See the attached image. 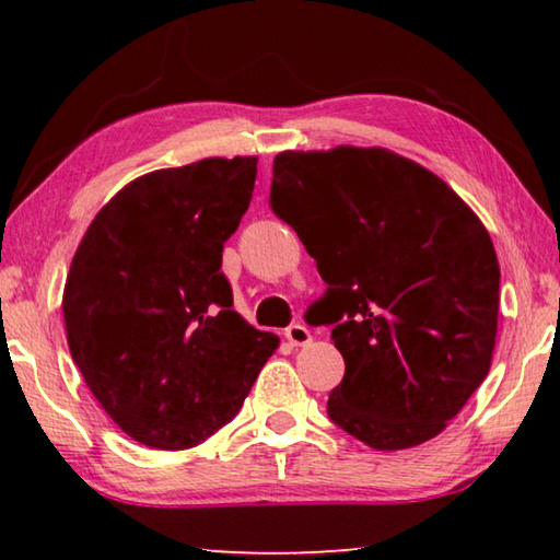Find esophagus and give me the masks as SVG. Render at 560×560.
I'll return each instance as SVG.
<instances>
[{
	"label": "esophagus",
	"instance_id": "obj_1",
	"mask_svg": "<svg viewBox=\"0 0 560 560\" xmlns=\"http://www.w3.org/2000/svg\"><path fill=\"white\" fill-rule=\"evenodd\" d=\"M283 336L291 346H306L311 343V330L303 326V324H291L287 330H283Z\"/></svg>",
	"mask_w": 560,
	"mask_h": 560
}]
</instances>
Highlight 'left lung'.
Instances as JSON below:
<instances>
[{"instance_id": "8db88e82", "label": "left lung", "mask_w": 560, "mask_h": 560, "mask_svg": "<svg viewBox=\"0 0 560 560\" xmlns=\"http://www.w3.org/2000/svg\"><path fill=\"white\" fill-rule=\"evenodd\" d=\"M269 205L316 259L346 375L328 417L373 450L447 428L491 365L499 261L491 236L430 170L383 148L273 158Z\"/></svg>"}]
</instances>
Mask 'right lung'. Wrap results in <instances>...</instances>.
Listing matches in <instances>:
<instances>
[{"label": "right lung", "instance_id": "add662e5", "mask_svg": "<svg viewBox=\"0 0 560 560\" xmlns=\"http://www.w3.org/2000/svg\"><path fill=\"white\" fill-rule=\"evenodd\" d=\"M257 158H207L132 179L91 222L63 289L83 381L145 447L187 450L232 422L277 350L232 311L222 273Z\"/></svg>", "mask_w": 560, "mask_h": 560}]
</instances>
